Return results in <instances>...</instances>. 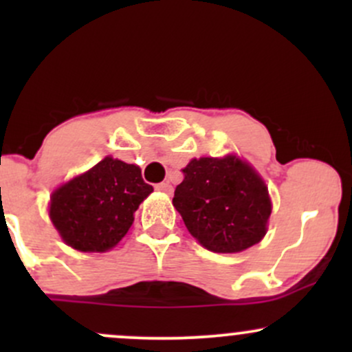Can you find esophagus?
Segmentation results:
<instances>
[{
	"label": "esophagus",
	"instance_id": "34e87169",
	"mask_svg": "<svg viewBox=\"0 0 352 352\" xmlns=\"http://www.w3.org/2000/svg\"><path fill=\"white\" fill-rule=\"evenodd\" d=\"M155 190H159V192H162V193H167V195H172V192H173L172 185L168 184V182H162V184H157L155 185Z\"/></svg>",
	"mask_w": 352,
	"mask_h": 352
}]
</instances>
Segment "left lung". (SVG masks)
<instances>
[{
    "label": "left lung",
    "instance_id": "left-lung-1",
    "mask_svg": "<svg viewBox=\"0 0 352 352\" xmlns=\"http://www.w3.org/2000/svg\"><path fill=\"white\" fill-rule=\"evenodd\" d=\"M173 207L190 235L215 253H238L261 240L272 215L263 179L250 164L227 155L190 160Z\"/></svg>",
    "mask_w": 352,
    "mask_h": 352
}]
</instances>
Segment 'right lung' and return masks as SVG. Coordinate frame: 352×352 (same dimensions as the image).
I'll use <instances>...</instances> for the list:
<instances>
[{"label":"right lung","instance_id":"add662e5","mask_svg":"<svg viewBox=\"0 0 352 352\" xmlns=\"http://www.w3.org/2000/svg\"><path fill=\"white\" fill-rule=\"evenodd\" d=\"M152 192L137 165L106 157L52 192L50 217L64 243L102 253L122 240Z\"/></svg>","mask_w":352,"mask_h":352}]
</instances>
